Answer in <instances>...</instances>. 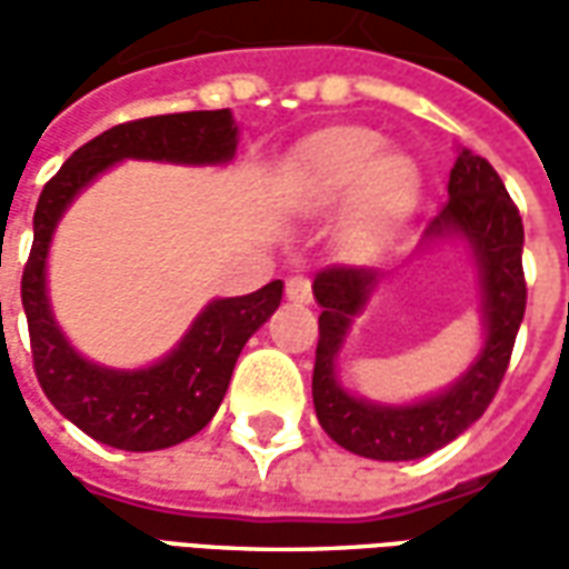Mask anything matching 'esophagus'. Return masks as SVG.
Here are the masks:
<instances>
[{"mask_svg":"<svg viewBox=\"0 0 569 569\" xmlns=\"http://www.w3.org/2000/svg\"><path fill=\"white\" fill-rule=\"evenodd\" d=\"M284 293H288V300L297 306L312 303V281H309V276H291L288 278V284H284Z\"/></svg>","mask_w":569,"mask_h":569,"instance_id":"1","label":"esophagus"}]
</instances>
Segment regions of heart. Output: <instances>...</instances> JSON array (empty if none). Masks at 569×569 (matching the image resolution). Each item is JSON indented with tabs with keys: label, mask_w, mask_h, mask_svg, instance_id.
I'll return each instance as SVG.
<instances>
[{
	"label": "heart",
	"mask_w": 569,
	"mask_h": 569,
	"mask_svg": "<svg viewBox=\"0 0 569 569\" xmlns=\"http://www.w3.org/2000/svg\"><path fill=\"white\" fill-rule=\"evenodd\" d=\"M291 196L303 211H330L346 201V236L377 248L417 213L422 171L413 156L386 149V137L365 124L325 128L293 152Z\"/></svg>",
	"instance_id": "heart-1"
}]
</instances>
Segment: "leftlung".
<instances>
[{
  "mask_svg": "<svg viewBox=\"0 0 569 569\" xmlns=\"http://www.w3.org/2000/svg\"><path fill=\"white\" fill-rule=\"evenodd\" d=\"M447 204L426 229V241H469L481 281L485 346L469 370L445 392L413 405H377L346 392L337 382V356L352 318L365 309L380 272L358 266H330L312 281L321 316L312 370V401L321 429L358 457L398 462L420 459L450 445L469 429L493 401L509 368L511 346L518 337L527 306L523 284V227L521 213L509 199L493 164L462 149L450 168Z\"/></svg>",
  "mask_w": 569,
  "mask_h": 569,
  "instance_id": "8db88e82",
  "label": "left lung"
}]
</instances>
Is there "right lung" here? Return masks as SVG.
I'll use <instances>...</instances> for the list:
<instances>
[{
    "instance_id": "right-lung-1",
    "label": "right lung",
    "mask_w": 569,
    "mask_h": 569,
    "mask_svg": "<svg viewBox=\"0 0 569 569\" xmlns=\"http://www.w3.org/2000/svg\"><path fill=\"white\" fill-rule=\"evenodd\" d=\"M239 147V124L229 110L174 112L116 124L72 152L39 196L33 248L20 278V300L30 325L33 368L42 392L60 413L116 450H164L201 432L229 389L244 342L281 303V281L248 297L213 300L201 309L174 349L140 370L100 368L63 337L48 303L46 272L51 236L72 199L94 177L124 159L174 164H227Z\"/></svg>"
}]
</instances>
